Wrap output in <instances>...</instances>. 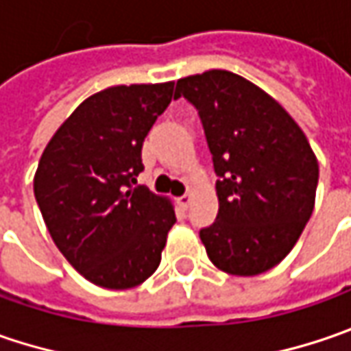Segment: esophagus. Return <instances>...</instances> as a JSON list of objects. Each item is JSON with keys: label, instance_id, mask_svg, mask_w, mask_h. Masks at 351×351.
<instances>
[{"label": "esophagus", "instance_id": "1", "mask_svg": "<svg viewBox=\"0 0 351 351\" xmlns=\"http://www.w3.org/2000/svg\"><path fill=\"white\" fill-rule=\"evenodd\" d=\"M191 202H192L191 192H186V194H182V196L178 198V204H180V208H184V210H186V208L191 206Z\"/></svg>", "mask_w": 351, "mask_h": 351}]
</instances>
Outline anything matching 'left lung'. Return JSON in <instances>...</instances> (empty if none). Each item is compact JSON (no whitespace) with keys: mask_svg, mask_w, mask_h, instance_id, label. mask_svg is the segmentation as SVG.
<instances>
[{"mask_svg":"<svg viewBox=\"0 0 351 351\" xmlns=\"http://www.w3.org/2000/svg\"><path fill=\"white\" fill-rule=\"evenodd\" d=\"M180 96L198 110L218 175V216L200 230L206 253L223 273H265L311 220L318 184L311 143L277 99L234 72L180 78Z\"/></svg>","mask_w":351,"mask_h":351,"instance_id":"1","label":"left lung"}]
</instances>
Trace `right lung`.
<instances>
[{
  "instance_id": "obj_1",
  "label": "right lung",
  "mask_w": 351,
  "mask_h": 351,
  "mask_svg": "<svg viewBox=\"0 0 351 351\" xmlns=\"http://www.w3.org/2000/svg\"><path fill=\"white\" fill-rule=\"evenodd\" d=\"M175 82L112 86L86 98L38 160L33 191L47 230L84 279L123 291L160 263L175 206L147 186L141 147Z\"/></svg>"
}]
</instances>
